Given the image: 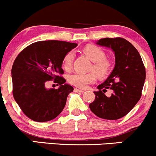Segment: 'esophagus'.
<instances>
[{
	"label": "esophagus",
	"instance_id": "esophagus-1",
	"mask_svg": "<svg viewBox=\"0 0 156 156\" xmlns=\"http://www.w3.org/2000/svg\"><path fill=\"white\" fill-rule=\"evenodd\" d=\"M74 91L76 92H84L83 90H81V89H78V88H75L74 89Z\"/></svg>",
	"mask_w": 156,
	"mask_h": 156
}]
</instances>
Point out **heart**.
Masks as SVG:
<instances>
[{
  "label": "heart",
  "instance_id": "heart-1",
  "mask_svg": "<svg viewBox=\"0 0 156 156\" xmlns=\"http://www.w3.org/2000/svg\"><path fill=\"white\" fill-rule=\"evenodd\" d=\"M83 53L93 62L91 70L94 72L89 73H77L68 77V82L78 88L84 89L94 83L97 76L100 78H106L110 74L112 69V61L105 57L106 53L101 47L94 44H88L83 48ZM75 54L73 51H69L64 56L62 66L65 70H70L72 68Z\"/></svg>",
  "mask_w": 156,
  "mask_h": 156
}]
</instances>
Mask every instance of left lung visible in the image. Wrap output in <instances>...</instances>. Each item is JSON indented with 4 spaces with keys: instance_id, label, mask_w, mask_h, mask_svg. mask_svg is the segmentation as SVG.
<instances>
[{
    "instance_id": "8db88e82",
    "label": "left lung",
    "mask_w": 156,
    "mask_h": 156,
    "mask_svg": "<svg viewBox=\"0 0 156 156\" xmlns=\"http://www.w3.org/2000/svg\"><path fill=\"white\" fill-rule=\"evenodd\" d=\"M97 44L111 48L115 53V67L106 80L94 92L95 99L89 104L91 111L102 119L114 120L129 113L140 100L146 71L136 48L122 37L101 39ZM112 89V94L105 93Z\"/></svg>"
}]
</instances>
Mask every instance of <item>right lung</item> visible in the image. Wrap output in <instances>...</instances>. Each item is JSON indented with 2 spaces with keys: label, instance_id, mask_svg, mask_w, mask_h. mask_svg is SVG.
Here are the masks:
<instances>
[{
  "label": "right lung",
  "instance_id": "obj_1",
  "mask_svg": "<svg viewBox=\"0 0 156 156\" xmlns=\"http://www.w3.org/2000/svg\"><path fill=\"white\" fill-rule=\"evenodd\" d=\"M77 45L64 41H39L27 46L16 57L12 68V93L29 119L48 122L63 111L73 87L64 83L62 61ZM52 80L60 84L59 88L46 89V83Z\"/></svg>",
  "mask_w": 156,
  "mask_h": 156
}]
</instances>
